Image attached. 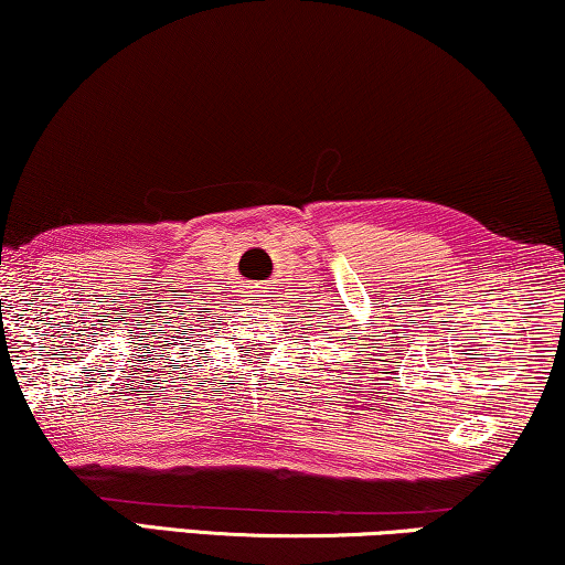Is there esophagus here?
Listing matches in <instances>:
<instances>
[{"mask_svg": "<svg viewBox=\"0 0 565 565\" xmlns=\"http://www.w3.org/2000/svg\"><path fill=\"white\" fill-rule=\"evenodd\" d=\"M250 297H256V299H253V301H256V305H260V301H266L264 297H266V291H260V289H256V291H253L250 294Z\"/></svg>", "mask_w": 565, "mask_h": 565, "instance_id": "obj_1", "label": "esophagus"}]
</instances>
